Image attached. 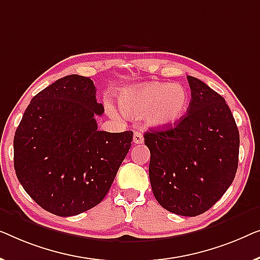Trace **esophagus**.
Listing matches in <instances>:
<instances>
[{
    "label": "esophagus",
    "instance_id": "1",
    "mask_svg": "<svg viewBox=\"0 0 260 260\" xmlns=\"http://www.w3.org/2000/svg\"><path fill=\"white\" fill-rule=\"evenodd\" d=\"M133 142H134L135 145L142 144V142H144V137H142V134L139 133V132H137V133H134V135H133Z\"/></svg>",
    "mask_w": 260,
    "mask_h": 260
}]
</instances>
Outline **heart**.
<instances>
[{
    "instance_id": "1",
    "label": "heart",
    "mask_w": 260,
    "mask_h": 260,
    "mask_svg": "<svg viewBox=\"0 0 260 260\" xmlns=\"http://www.w3.org/2000/svg\"><path fill=\"white\" fill-rule=\"evenodd\" d=\"M119 104L123 114L129 118L147 115L149 125L167 128L184 118L188 109L189 95L179 83L148 82L123 90Z\"/></svg>"
}]
</instances>
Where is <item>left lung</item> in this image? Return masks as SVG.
<instances>
[{"mask_svg":"<svg viewBox=\"0 0 260 260\" xmlns=\"http://www.w3.org/2000/svg\"><path fill=\"white\" fill-rule=\"evenodd\" d=\"M187 114L173 128L145 133L153 194L172 213L196 217L221 198L238 168L239 131L225 99L187 76Z\"/></svg>","mask_w":260,"mask_h":260,"instance_id":"left-lung-1","label":"left lung"}]
</instances>
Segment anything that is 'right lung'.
<instances>
[{
  "instance_id": "add662e5",
  "label": "right lung",
  "mask_w": 260,
  "mask_h": 260,
  "mask_svg": "<svg viewBox=\"0 0 260 260\" xmlns=\"http://www.w3.org/2000/svg\"><path fill=\"white\" fill-rule=\"evenodd\" d=\"M89 78L67 75L31 99L14 137V167L43 210L71 217L107 194L128 153L133 132L98 129L104 113Z\"/></svg>"
}]
</instances>
